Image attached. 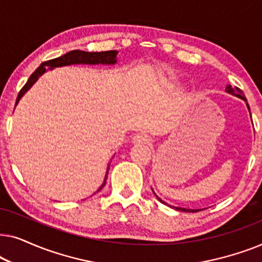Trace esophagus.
<instances>
[{
	"label": "esophagus",
	"mask_w": 262,
	"mask_h": 262,
	"mask_svg": "<svg viewBox=\"0 0 262 262\" xmlns=\"http://www.w3.org/2000/svg\"><path fill=\"white\" fill-rule=\"evenodd\" d=\"M149 137L144 134H139V135H136L134 139H132V142L135 143V144H148L149 143Z\"/></svg>",
	"instance_id": "obj_1"
}]
</instances>
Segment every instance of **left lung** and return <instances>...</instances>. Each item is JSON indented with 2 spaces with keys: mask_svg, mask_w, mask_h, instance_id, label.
<instances>
[{
  "mask_svg": "<svg viewBox=\"0 0 262 262\" xmlns=\"http://www.w3.org/2000/svg\"><path fill=\"white\" fill-rule=\"evenodd\" d=\"M225 92H228L229 94L236 95V96H238V98H241V99H243V100H246V99H245V96H242V95H241V93H239L238 88L232 87V85H230V84H228V85H227V88H225ZM246 101H247V100H246ZM247 106H248V110L250 111L248 103H247ZM159 199H160V198H159ZM160 202H162V200L160 199ZM162 203H163V202H162ZM177 210H179V211H184V212H196V211H202V210H189V209H184V207H177Z\"/></svg>",
  "mask_w": 262,
  "mask_h": 262,
  "instance_id": "obj_1",
  "label": "left lung"
}]
</instances>
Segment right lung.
Masks as SVG:
<instances>
[{"label": "right lung", "mask_w": 262, "mask_h": 262, "mask_svg": "<svg viewBox=\"0 0 262 262\" xmlns=\"http://www.w3.org/2000/svg\"><path fill=\"white\" fill-rule=\"evenodd\" d=\"M117 53H118L117 51L85 52V51H80V50H74V51L68 52V53H66V55L58 57V58L46 60V62L41 63L40 66L35 69L34 73L32 74L30 78L27 80L26 84L21 88V91L19 92V95H17V98H16V103L19 102L21 96H23L25 93H26L28 89L33 85L34 82L38 80V77L41 76V75L45 73L46 69H48V67L50 68V69H52V68L70 66V64H114L117 62V59H116ZM108 168H107V174H108ZM106 179H107V175L105 178V182H103L101 187L99 188V191L103 187V186H105Z\"/></svg>", "instance_id": "obj_1"}]
</instances>
